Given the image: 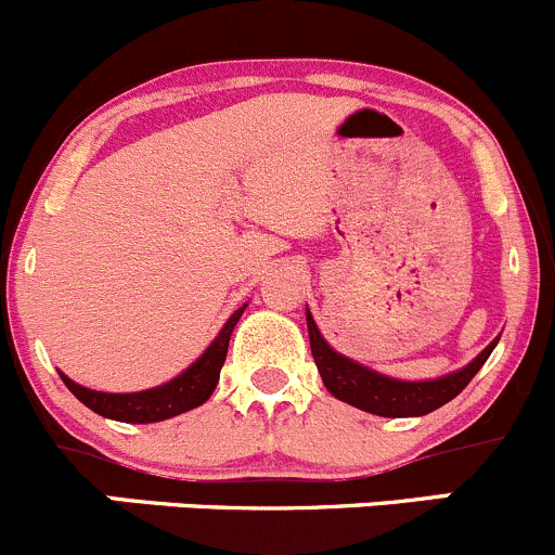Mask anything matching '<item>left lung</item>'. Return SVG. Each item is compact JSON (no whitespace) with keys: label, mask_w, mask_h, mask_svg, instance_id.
Listing matches in <instances>:
<instances>
[{"label":"left lung","mask_w":555,"mask_h":555,"mask_svg":"<svg viewBox=\"0 0 555 555\" xmlns=\"http://www.w3.org/2000/svg\"><path fill=\"white\" fill-rule=\"evenodd\" d=\"M305 315L312 359H315V366L321 372V380L326 386V391L332 397H337L339 402H348L353 408L364 410V413L383 415V418H418V415H426L431 410L448 404L480 372V366L486 364V359L499 343L496 337L469 364L462 366V370L448 372V375L435 377V380H399V377L383 375V372L359 364V361L348 359L339 350H334L323 339L315 321H312V312L307 310Z\"/></svg>","instance_id":"left-lung-1"}]
</instances>
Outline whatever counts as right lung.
<instances>
[{"label": "right lung", "mask_w": 555, "mask_h": 555, "mask_svg": "<svg viewBox=\"0 0 555 555\" xmlns=\"http://www.w3.org/2000/svg\"><path fill=\"white\" fill-rule=\"evenodd\" d=\"M243 305L240 310H234L229 315V321L223 323V328L218 332V337L212 339L205 348V353L194 361V364L185 366L180 375H175L172 380L162 383L156 388H145V391L134 393H109V391H93V388L80 386L73 377H67L64 372H59L64 380V386L93 410L96 415L109 421H120V424H158V421L175 418L180 413H189V410L199 408L207 399L212 397L218 386V377H221V366L227 361L229 350V337H232L234 326L243 318L245 312Z\"/></svg>", "instance_id": "right-lung-1"}]
</instances>
